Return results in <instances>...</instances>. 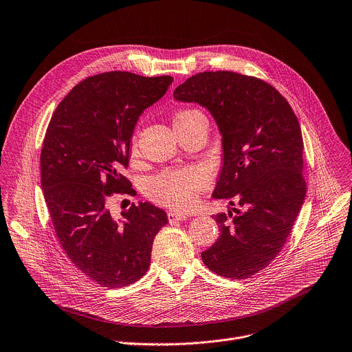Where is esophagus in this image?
Masks as SVG:
<instances>
[{
  "mask_svg": "<svg viewBox=\"0 0 352 352\" xmlns=\"http://www.w3.org/2000/svg\"><path fill=\"white\" fill-rule=\"evenodd\" d=\"M167 218L168 221H184L188 218V215L182 211H175V210H171L167 212Z\"/></svg>",
  "mask_w": 352,
  "mask_h": 352,
  "instance_id": "obj_1",
  "label": "esophagus"
}]
</instances>
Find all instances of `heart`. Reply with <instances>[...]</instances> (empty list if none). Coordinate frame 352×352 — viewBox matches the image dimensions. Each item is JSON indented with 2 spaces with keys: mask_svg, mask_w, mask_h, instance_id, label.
Masks as SVG:
<instances>
[{
  "mask_svg": "<svg viewBox=\"0 0 352 352\" xmlns=\"http://www.w3.org/2000/svg\"><path fill=\"white\" fill-rule=\"evenodd\" d=\"M204 119L197 109H182L174 116V129H181L193 120ZM130 156H138V131L130 140ZM210 185L208 173L197 166L170 168L152 177L145 185V193L156 203L173 208H189L197 196Z\"/></svg>",
  "mask_w": 352,
  "mask_h": 352,
  "instance_id": "b5f03b06",
  "label": "heart"
}]
</instances>
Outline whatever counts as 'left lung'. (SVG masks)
I'll list each match as a JSON object with an SVG mask.
<instances>
[{
  "instance_id": "1",
  "label": "left lung",
  "mask_w": 352,
  "mask_h": 352,
  "mask_svg": "<svg viewBox=\"0 0 352 352\" xmlns=\"http://www.w3.org/2000/svg\"><path fill=\"white\" fill-rule=\"evenodd\" d=\"M174 98L212 114L223 151L212 196L238 204L212 215L219 238L201 260L221 276L248 279L276 258L305 197L297 117L275 87L233 72L197 73L175 88Z\"/></svg>"
}]
</instances>
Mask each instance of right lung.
Masks as SVG:
<instances>
[{"label":"right lung","mask_w":352,"mask_h":352,"mask_svg":"<svg viewBox=\"0 0 352 352\" xmlns=\"http://www.w3.org/2000/svg\"><path fill=\"white\" fill-rule=\"evenodd\" d=\"M171 76L109 72L87 77L58 104L43 142L41 186L56 238L70 261L103 287H124L149 265L167 214L133 203L111 217L114 193L135 196L123 171L141 113L159 100Z\"/></svg>","instance_id":"obj_1"}]
</instances>
